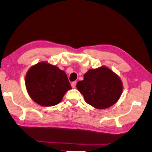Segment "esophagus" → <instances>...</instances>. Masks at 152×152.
I'll list each match as a JSON object with an SVG mask.
<instances>
[{"instance_id": "obj_1", "label": "esophagus", "mask_w": 152, "mask_h": 152, "mask_svg": "<svg viewBox=\"0 0 152 152\" xmlns=\"http://www.w3.org/2000/svg\"><path fill=\"white\" fill-rule=\"evenodd\" d=\"M76 84H77L76 82H72L71 86H72V88H75V86H76Z\"/></svg>"}]
</instances>
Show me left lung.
Instances as JSON below:
<instances>
[{
    "label": "left lung",
    "mask_w": 152,
    "mask_h": 152,
    "mask_svg": "<svg viewBox=\"0 0 152 152\" xmlns=\"http://www.w3.org/2000/svg\"><path fill=\"white\" fill-rule=\"evenodd\" d=\"M77 88L87 103L98 109L108 108L117 102L122 93V82L115 73L105 66L90 69Z\"/></svg>",
    "instance_id": "obj_1"
}]
</instances>
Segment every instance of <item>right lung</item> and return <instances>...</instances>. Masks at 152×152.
I'll return each mask as SVG.
<instances>
[{
	"mask_svg": "<svg viewBox=\"0 0 152 152\" xmlns=\"http://www.w3.org/2000/svg\"><path fill=\"white\" fill-rule=\"evenodd\" d=\"M26 91L32 100L43 107H52L61 102L72 89L66 73L45 61L32 66L25 76Z\"/></svg>",
	"mask_w": 152,
	"mask_h": 152,
	"instance_id": "1",
	"label": "right lung"
}]
</instances>
